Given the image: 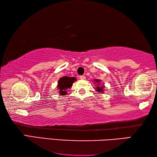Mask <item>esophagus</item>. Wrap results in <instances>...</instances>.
Returning a JSON list of instances; mask_svg holds the SVG:
<instances>
[{"mask_svg": "<svg viewBox=\"0 0 157 157\" xmlns=\"http://www.w3.org/2000/svg\"><path fill=\"white\" fill-rule=\"evenodd\" d=\"M80 78L81 79V80H85V79H86V76H84V75L80 76Z\"/></svg>", "mask_w": 157, "mask_h": 157, "instance_id": "obj_1", "label": "esophagus"}]
</instances>
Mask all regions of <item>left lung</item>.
I'll return each mask as SVG.
<instances>
[{"label":"left lung","instance_id":"left-lung-1","mask_svg":"<svg viewBox=\"0 0 157 157\" xmlns=\"http://www.w3.org/2000/svg\"><path fill=\"white\" fill-rule=\"evenodd\" d=\"M94 81L95 82L94 83H97V87H95V89L98 92H101V93H104V86H100V83H101V81L98 80V79H94Z\"/></svg>","mask_w":157,"mask_h":157}]
</instances>
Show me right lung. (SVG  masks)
<instances>
[{
	"mask_svg": "<svg viewBox=\"0 0 157 157\" xmlns=\"http://www.w3.org/2000/svg\"><path fill=\"white\" fill-rule=\"evenodd\" d=\"M75 77H69V76H63L59 79L58 82L57 88L59 90V94L60 95H65L67 93V89L70 88L72 86L73 83L76 81Z\"/></svg>",
	"mask_w": 157,
	"mask_h": 157,
	"instance_id": "obj_1",
	"label": "right lung"
}]
</instances>
